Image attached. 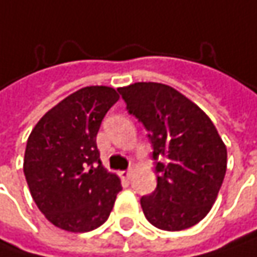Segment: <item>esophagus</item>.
<instances>
[{
    "instance_id": "obj_1",
    "label": "esophagus",
    "mask_w": 257,
    "mask_h": 257,
    "mask_svg": "<svg viewBox=\"0 0 257 257\" xmlns=\"http://www.w3.org/2000/svg\"><path fill=\"white\" fill-rule=\"evenodd\" d=\"M132 174H133V171H132V170H127V171H121V177H122V178H125V180H128V178L132 177Z\"/></svg>"
}]
</instances>
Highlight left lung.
<instances>
[{
  "label": "left lung",
  "instance_id": "obj_1",
  "mask_svg": "<svg viewBox=\"0 0 257 257\" xmlns=\"http://www.w3.org/2000/svg\"><path fill=\"white\" fill-rule=\"evenodd\" d=\"M130 114L149 132L158 186L140 199L156 228L181 231L200 222L213 206L227 171V146L211 118L168 84L138 82L118 89Z\"/></svg>",
  "mask_w": 257,
  "mask_h": 257
}]
</instances>
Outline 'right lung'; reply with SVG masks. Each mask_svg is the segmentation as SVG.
I'll return each instance as SVG.
<instances>
[{
	"label": "right lung",
	"mask_w": 257,
	"mask_h": 257,
	"mask_svg": "<svg viewBox=\"0 0 257 257\" xmlns=\"http://www.w3.org/2000/svg\"><path fill=\"white\" fill-rule=\"evenodd\" d=\"M119 99L108 86H86L52 106L28 139L23 171L30 194L58 228L87 232L108 219L122 189L102 165L96 135Z\"/></svg>",
	"instance_id": "add662e5"
}]
</instances>
